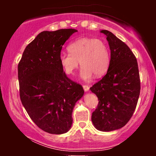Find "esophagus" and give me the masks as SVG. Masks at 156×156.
<instances>
[{"label": "esophagus", "mask_w": 156, "mask_h": 156, "mask_svg": "<svg viewBox=\"0 0 156 156\" xmlns=\"http://www.w3.org/2000/svg\"><path fill=\"white\" fill-rule=\"evenodd\" d=\"M83 88L84 91H85V92H87V91H89V87L88 85H83Z\"/></svg>", "instance_id": "34e87169"}]
</instances>
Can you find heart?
Segmentation results:
<instances>
[{
    "instance_id": "1",
    "label": "heart",
    "mask_w": 156,
    "mask_h": 156,
    "mask_svg": "<svg viewBox=\"0 0 156 156\" xmlns=\"http://www.w3.org/2000/svg\"><path fill=\"white\" fill-rule=\"evenodd\" d=\"M69 53H62L59 62L64 73L73 75L82 66L80 75L89 80L92 75L101 76L108 70L110 64V51L106 42L98 38L83 37L75 40L68 45Z\"/></svg>"
}]
</instances>
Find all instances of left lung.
I'll return each mask as SVG.
<instances>
[{
  "mask_svg": "<svg viewBox=\"0 0 156 156\" xmlns=\"http://www.w3.org/2000/svg\"><path fill=\"white\" fill-rule=\"evenodd\" d=\"M111 50L106 74L90 89L98 98L92 121L98 130L112 131L125 126L133 116L140 94L136 58L129 47L112 32L102 30Z\"/></svg>",
  "mask_w": 156,
  "mask_h": 156,
  "instance_id": "8db88e82",
  "label": "left lung"
}]
</instances>
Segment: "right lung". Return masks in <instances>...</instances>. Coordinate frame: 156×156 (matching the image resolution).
Instances as JSON below:
<instances>
[{
    "label": "right lung",
    "instance_id": "add662e5",
    "mask_svg": "<svg viewBox=\"0 0 156 156\" xmlns=\"http://www.w3.org/2000/svg\"><path fill=\"white\" fill-rule=\"evenodd\" d=\"M77 31L41 32L26 46L18 64L22 104L34 122L49 133H67L73 108L83 95L82 86L68 78L59 62L62 46Z\"/></svg>",
    "mask_w": 156,
    "mask_h": 156
}]
</instances>
